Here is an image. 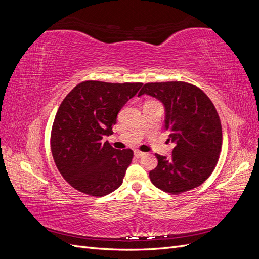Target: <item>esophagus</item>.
I'll list each match as a JSON object with an SVG mask.
<instances>
[{
  "mask_svg": "<svg viewBox=\"0 0 259 259\" xmlns=\"http://www.w3.org/2000/svg\"><path fill=\"white\" fill-rule=\"evenodd\" d=\"M134 154H135L136 158H142V156H144V155H145V153H144V152L139 151V150H135V151H134Z\"/></svg>",
  "mask_w": 259,
  "mask_h": 259,
  "instance_id": "1",
  "label": "esophagus"
}]
</instances>
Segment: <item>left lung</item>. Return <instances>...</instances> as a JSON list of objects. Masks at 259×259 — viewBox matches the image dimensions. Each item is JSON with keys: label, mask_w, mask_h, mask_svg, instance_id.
<instances>
[{"label": "left lung", "mask_w": 259, "mask_h": 259, "mask_svg": "<svg viewBox=\"0 0 259 259\" xmlns=\"http://www.w3.org/2000/svg\"><path fill=\"white\" fill-rule=\"evenodd\" d=\"M155 97L165 107V131L175 144L171 158L155 153L158 166L150 170L151 183L164 192L179 194L202 185L213 173L223 144L216 108L193 84L171 81L146 83L138 96Z\"/></svg>", "instance_id": "obj_1"}]
</instances>
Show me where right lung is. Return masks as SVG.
<instances>
[{"mask_svg":"<svg viewBox=\"0 0 259 259\" xmlns=\"http://www.w3.org/2000/svg\"><path fill=\"white\" fill-rule=\"evenodd\" d=\"M143 83L84 81L62 100L51 133L54 162L66 182L92 197L119 188L134 152L116 150L104 136L112 134L116 115Z\"/></svg>","mask_w":259,"mask_h":259,"instance_id":"right-lung-1","label":"right lung"}]
</instances>
